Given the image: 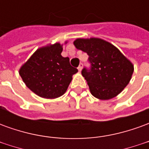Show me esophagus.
Returning <instances> with one entry per match:
<instances>
[{"instance_id": "1", "label": "esophagus", "mask_w": 149, "mask_h": 149, "mask_svg": "<svg viewBox=\"0 0 149 149\" xmlns=\"http://www.w3.org/2000/svg\"><path fill=\"white\" fill-rule=\"evenodd\" d=\"M82 67H83V65H82V64H80V65L78 66V68H77L78 71L81 72V70H82Z\"/></svg>"}]
</instances>
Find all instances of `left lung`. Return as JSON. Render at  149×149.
<instances>
[{
	"mask_svg": "<svg viewBox=\"0 0 149 149\" xmlns=\"http://www.w3.org/2000/svg\"><path fill=\"white\" fill-rule=\"evenodd\" d=\"M73 45L89 56L91 69L84 68L81 74L93 97L110 100L124 90L131 80L134 65L116 46L97 37L77 38Z\"/></svg>",
	"mask_w": 149,
	"mask_h": 149,
	"instance_id": "obj_1",
	"label": "left lung"
}]
</instances>
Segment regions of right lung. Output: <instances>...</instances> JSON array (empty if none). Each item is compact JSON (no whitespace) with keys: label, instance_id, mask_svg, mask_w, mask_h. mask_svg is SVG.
Masks as SVG:
<instances>
[{"label":"right lung","instance_id":"add662e5","mask_svg":"<svg viewBox=\"0 0 149 149\" xmlns=\"http://www.w3.org/2000/svg\"><path fill=\"white\" fill-rule=\"evenodd\" d=\"M68 41H65L66 45ZM63 44H49L37 49L21 65L19 74L29 89L45 99H55L65 93L78 70L63 57Z\"/></svg>","mask_w":149,"mask_h":149}]
</instances>
